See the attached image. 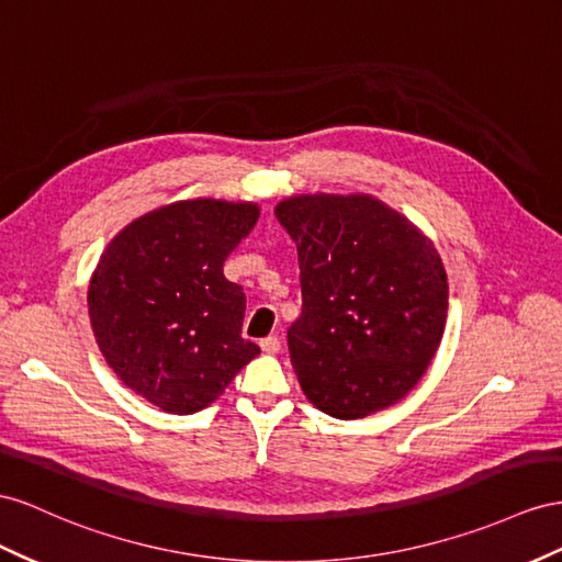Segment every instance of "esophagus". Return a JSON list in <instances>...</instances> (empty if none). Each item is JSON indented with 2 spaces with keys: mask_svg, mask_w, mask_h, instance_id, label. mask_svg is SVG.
<instances>
[{
  "mask_svg": "<svg viewBox=\"0 0 562 562\" xmlns=\"http://www.w3.org/2000/svg\"><path fill=\"white\" fill-rule=\"evenodd\" d=\"M260 347L267 355H277L281 350V340H279V336H267L260 340Z\"/></svg>",
  "mask_w": 562,
  "mask_h": 562,
  "instance_id": "esophagus-1",
  "label": "esophagus"
}]
</instances>
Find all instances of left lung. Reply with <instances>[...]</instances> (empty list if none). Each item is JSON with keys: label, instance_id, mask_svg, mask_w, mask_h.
Returning a JSON list of instances; mask_svg holds the SVG:
<instances>
[{"label": "left lung", "instance_id": "obj_1", "mask_svg": "<svg viewBox=\"0 0 562 562\" xmlns=\"http://www.w3.org/2000/svg\"><path fill=\"white\" fill-rule=\"evenodd\" d=\"M274 215L297 246L302 314L288 350L302 392L342 420L400 402L447 324V271L432 240L363 193L293 195Z\"/></svg>", "mask_w": 562, "mask_h": 562}]
</instances>
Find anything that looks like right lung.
Listing matches in <instances>:
<instances>
[{
    "mask_svg": "<svg viewBox=\"0 0 562 562\" xmlns=\"http://www.w3.org/2000/svg\"><path fill=\"white\" fill-rule=\"evenodd\" d=\"M260 217L255 203L177 201L127 224L89 281L99 350L132 392L195 414L260 355L240 336L246 293L224 260Z\"/></svg>",
    "mask_w": 562,
    "mask_h": 562,
    "instance_id": "right-lung-1",
    "label": "right lung"
}]
</instances>
